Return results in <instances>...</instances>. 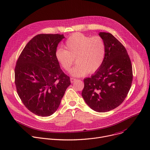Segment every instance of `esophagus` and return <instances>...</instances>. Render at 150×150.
I'll use <instances>...</instances> for the list:
<instances>
[{"label": "esophagus", "mask_w": 150, "mask_h": 150, "mask_svg": "<svg viewBox=\"0 0 150 150\" xmlns=\"http://www.w3.org/2000/svg\"><path fill=\"white\" fill-rule=\"evenodd\" d=\"M71 83H74L75 81L76 80L75 78H71Z\"/></svg>", "instance_id": "esophagus-1"}]
</instances>
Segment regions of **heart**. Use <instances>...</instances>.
Returning <instances> with one entry per match:
<instances>
[{"label": "heart", "instance_id": "obj_1", "mask_svg": "<svg viewBox=\"0 0 150 150\" xmlns=\"http://www.w3.org/2000/svg\"><path fill=\"white\" fill-rule=\"evenodd\" d=\"M64 47L66 50H56L55 57L66 71H69L75 59L77 64L70 71L74 76L81 77L88 72H96L103 63L106 47L104 40L99 36L91 38L83 33H75L67 38Z\"/></svg>", "mask_w": 150, "mask_h": 150}]
</instances>
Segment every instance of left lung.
<instances>
[{
    "label": "left lung",
    "instance_id": "1",
    "mask_svg": "<svg viewBox=\"0 0 150 150\" xmlns=\"http://www.w3.org/2000/svg\"><path fill=\"white\" fill-rule=\"evenodd\" d=\"M106 52L100 69L84 79L82 96L93 110L105 112L120 105L131 87L132 66L124 45L112 34L100 32Z\"/></svg>",
    "mask_w": 150,
    "mask_h": 150
}]
</instances>
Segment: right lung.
<instances>
[{"mask_svg": "<svg viewBox=\"0 0 150 150\" xmlns=\"http://www.w3.org/2000/svg\"><path fill=\"white\" fill-rule=\"evenodd\" d=\"M59 34H39L27 44L17 61L15 84L24 106L40 117L56 111L66 90L71 84L69 76L60 69L55 57Z\"/></svg>", "mask_w": 150, "mask_h": 150, "instance_id": "add662e5", "label": "right lung"}]
</instances>
